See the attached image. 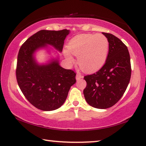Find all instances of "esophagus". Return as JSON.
I'll return each mask as SVG.
<instances>
[{
    "label": "esophagus",
    "mask_w": 146,
    "mask_h": 146,
    "mask_svg": "<svg viewBox=\"0 0 146 146\" xmlns=\"http://www.w3.org/2000/svg\"><path fill=\"white\" fill-rule=\"evenodd\" d=\"M82 78H83V76H82L80 73H77V74H76V80H80V79Z\"/></svg>",
    "instance_id": "34e87169"
}]
</instances>
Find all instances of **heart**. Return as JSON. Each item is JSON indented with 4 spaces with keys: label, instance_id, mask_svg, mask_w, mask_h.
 <instances>
[{
    "label": "heart",
    "instance_id": "obj_1",
    "mask_svg": "<svg viewBox=\"0 0 146 146\" xmlns=\"http://www.w3.org/2000/svg\"><path fill=\"white\" fill-rule=\"evenodd\" d=\"M69 52L77 57L79 66L86 72L99 70L104 65L108 56L109 42L102 34H83L76 36L68 44ZM64 52L67 59L73 62L70 53Z\"/></svg>",
    "mask_w": 146,
    "mask_h": 146
}]
</instances>
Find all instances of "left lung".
Masks as SVG:
<instances>
[{
  "label": "left lung",
  "mask_w": 146,
  "mask_h": 146,
  "mask_svg": "<svg viewBox=\"0 0 146 146\" xmlns=\"http://www.w3.org/2000/svg\"><path fill=\"white\" fill-rule=\"evenodd\" d=\"M103 34L109 42L107 60L99 71L84 76L87 86L84 94L89 105L105 109L123 96L130 80L131 68L127 46L113 34Z\"/></svg>",
  "instance_id": "obj_1"
}]
</instances>
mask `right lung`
<instances>
[{
	"label": "right lung",
	"mask_w": 146,
	"mask_h": 146,
	"mask_svg": "<svg viewBox=\"0 0 146 146\" xmlns=\"http://www.w3.org/2000/svg\"><path fill=\"white\" fill-rule=\"evenodd\" d=\"M69 33L67 29L41 30L29 38L19 50L16 69L18 84L26 99L39 110L51 111L61 107L76 82V73L60 67L57 61L39 66L33 54L47 44L61 52Z\"/></svg>",
	"instance_id": "right-lung-1"
}]
</instances>
